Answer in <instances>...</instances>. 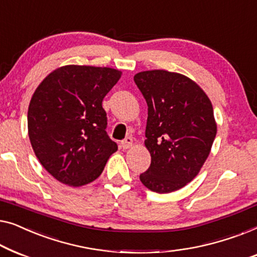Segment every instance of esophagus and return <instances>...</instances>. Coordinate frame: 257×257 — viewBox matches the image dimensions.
Wrapping results in <instances>:
<instances>
[{"label": "esophagus", "mask_w": 257, "mask_h": 257, "mask_svg": "<svg viewBox=\"0 0 257 257\" xmlns=\"http://www.w3.org/2000/svg\"><path fill=\"white\" fill-rule=\"evenodd\" d=\"M122 149H129L133 146V139L132 137H125V139L120 143Z\"/></svg>", "instance_id": "esophagus-1"}]
</instances>
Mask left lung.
Masks as SVG:
<instances>
[{
	"label": "left lung",
	"mask_w": 257,
	"mask_h": 257,
	"mask_svg": "<svg viewBox=\"0 0 257 257\" xmlns=\"http://www.w3.org/2000/svg\"><path fill=\"white\" fill-rule=\"evenodd\" d=\"M134 81L148 104L146 147L151 164L140 179L157 193L182 189L200 171L216 135L208 96L185 75L144 71Z\"/></svg>",
	"instance_id": "obj_1"
}]
</instances>
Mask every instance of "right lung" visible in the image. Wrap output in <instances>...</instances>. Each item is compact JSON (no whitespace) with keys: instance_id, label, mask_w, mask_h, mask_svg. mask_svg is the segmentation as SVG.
Listing matches in <instances>:
<instances>
[{"instance_id":"right-lung-1","label":"right lung","mask_w":257,"mask_h":257,"mask_svg":"<svg viewBox=\"0 0 257 257\" xmlns=\"http://www.w3.org/2000/svg\"><path fill=\"white\" fill-rule=\"evenodd\" d=\"M121 72L68 65L51 72L31 97L28 130L41 164L60 183L81 186L103 171L117 144L106 132V94Z\"/></svg>"}]
</instances>
